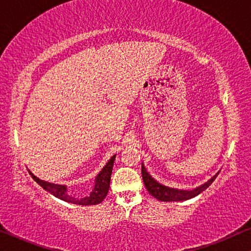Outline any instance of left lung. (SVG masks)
<instances>
[{
    "label": "left lung",
    "instance_id": "left-lung-1",
    "mask_svg": "<svg viewBox=\"0 0 251 251\" xmlns=\"http://www.w3.org/2000/svg\"><path fill=\"white\" fill-rule=\"evenodd\" d=\"M219 174L220 173L215 174L211 179H209V180L205 182V184L196 187V188H194L193 190H182V189L170 188V187L159 184L155 179H153L151 176H150L147 169H145L144 164H142V178H143V182L145 187H147L148 192L151 194L153 197L161 201H187L197 195H200V194L201 192H204L207 187L211 186V184L215 180V178L218 177Z\"/></svg>",
    "mask_w": 251,
    "mask_h": 251
}]
</instances>
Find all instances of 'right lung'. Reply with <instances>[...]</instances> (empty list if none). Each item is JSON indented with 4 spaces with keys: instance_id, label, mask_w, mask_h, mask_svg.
Returning a JSON list of instances; mask_svg holds the SVG:
<instances>
[{
    "instance_id": "obj_1",
    "label": "right lung",
    "mask_w": 251,
    "mask_h": 251,
    "mask_svg": "<svg viewBox=\"0 0 251 251\" xmlns=\"http://www.w3.org/2000/svg\"><path fill=\"white\" fill-rule=\"evenodd\" d=\"M115 158L116 155L111 156L108 163L102 168V170L100 171L98 176L96 177L95 187H93L92 192L90 193L89 196H85L83 198H74L72 196L67 195L66 193L67 188L65 185H56L48 181L40 180V179L37 178L35 175L30 173L29 170L28 171L37 184H39L45 190H47L48 193H50L51 195L59 198V200L69 201V203L77 204V205H96V204L101 203V201L104 200V197L107 196L108 190H109L110 177H111V173H113Z\"/></svg>"
}]
</instances>
